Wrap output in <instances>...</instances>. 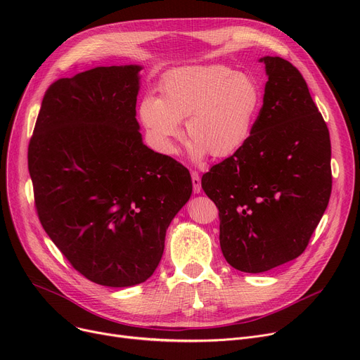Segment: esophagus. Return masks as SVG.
<instances>
[{"instance_id":"34e87169","label":"esophagus","mask_w":360,"mask_h":360,"mask_svg":"<svg viewBox=\"0 0 360 360\" xmlns=\"http://www.w3.org/2000/svg\"><path fill=\"white\" fill-rule=\"evenodd\" d=\"M191 179H193V185H194V193L200 194L201 193V179H200V175L197 172H191Z\"/></svg>"}]
</instances>
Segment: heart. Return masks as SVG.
<instances>
[{
    "mask_svg": "<svg viewBox=\"0 0 360 360\" xmlns=\"http://www.w3.org/2000/svg\"><path fill=\"white\" fill-rule=\"evenodd\" d=\"M262 105V90L251 74L210 64L167 74L160 98H143L139 118L160 153H176L186 120L188 155L200 162L210 153L228 158L251 137Z\"/></svg>",
    "mask_w": 360,
    "mask_h": 360,
    "instance_id": "obj_1",
    "label": "heart"
}]
</instances>
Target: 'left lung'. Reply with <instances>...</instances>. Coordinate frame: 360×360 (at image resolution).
<instances>
[{"label": "left lung", "instance_id": "obj_1", "mask_svg": "<svg viewBox=\"0 0 360 360\" xmlns=\"http://www.w3.org/2000/svg\"><path fill=\"white\" fill-rule=\"evenodd\" d=\"M269 82L250 140L202 175L220 217V248L231 266L264 273L297 258L331 194V144L302 74L262 56Z\"/></svg>", "mask_w": 360, "mask_h": 360}]
</instances>
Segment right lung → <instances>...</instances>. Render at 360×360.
<instances>
[{
	"label": "right lung",
	"mask_w": 360,
	"mask_h": 360,
	"mask_svg": "<svg viewBox=\"0 0 360 360\" xmlns=\"http://www.w3.org/2000/svg\"><path fill=\"white\" fill-rule=\"evenodd\" d=\"M141 65L96 67L45 93L29 174L45 232L71 266L108 288L146 281L193 193L188 169L143 143Z\"/></svg>",
	"instance_id": "1"
}]
</instances>
